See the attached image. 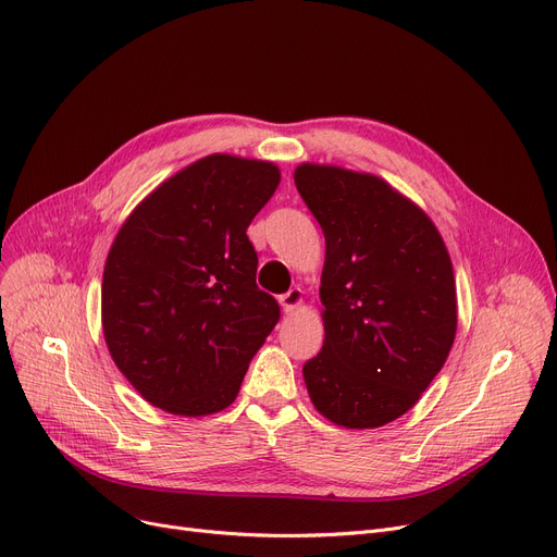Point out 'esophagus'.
Listing matches in <instances>:
<instances>
[{
  "mask_svg": "<svg viewBox=\"0 0 557 557\" xmlns=\"http://www.w3.org/2000/svg\"><path fill=\"white\" fill-rule=\"evenodd\" d=\"M280 305H282V309H284L286 313H293L295 309H300V307L305 305V290H302L300 286L290 288L288 293H284V295H282V298H280Z\"/></svg>",
  "mask_w": 557,
  "mask_h": 557,
  "instance_id": "obj_1",
  "label": "esophagus"
}]
</instances>
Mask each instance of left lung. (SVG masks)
Wrapping results in <instances>:
<instances>
[{
	"label": "left lung",
	"mask_w": 557,
	"mask_h": 557,
	"mask_svg": "<svg viewBox=\"0 0 557 557\" xmlns=\"http://www.w3.org/2000/svg\"><path fill=\"white\" fill-rule=\"evenodd\" d=\"M298 193L324 233V345L302 374L315 410L374 430L412 410L457 336V284L434 221L369 172L300 163Z\"/></svg>",
	"instance_id": "left-lung-1"
}]
</instances>
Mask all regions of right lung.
I'll return each mask as SVG.
<instances>
[{
	"mask_svg": "<svg viewBox=\"0 0 557 557\" xmlns=\"http://www.w3.org/2000/svg\"><path fill=\"white\" fill-rule=\"evenodd\" d=\"M271 161L210 154L147 195L109 248L100 315L111 360L132 387L176 417L237 398L280 320L255 284L246 228L280 185Z\"/></svg>",
	"mask_w": 557,
	"mask_h": 557,
	"instance_id": "right-lung-1",
	"label": "right lung"
}]
</instances>
